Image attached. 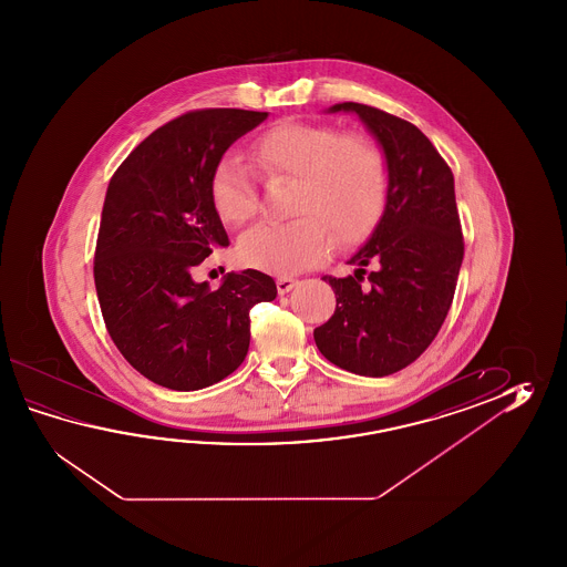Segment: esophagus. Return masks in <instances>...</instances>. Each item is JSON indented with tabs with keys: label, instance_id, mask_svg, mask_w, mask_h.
Segmentation results:
<instances>
[{
	"label": "esophagus",
	"instance_id": "34e87169",
	"mask_svg": "<svg viewBox=\"0 0 567 567\" xmlns=\"http://www.w3.org/2000/svg\"><path fill=\"white\" fill-rule=\"evenodd\" d=\"M296 284H298V281L291 278H278V281H276L279 293H288L289 289L296 288Z\"/></svg>",
	"mask_w": 567,
	"mask_h": 567
}]
</instances>
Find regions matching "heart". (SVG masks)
Listing matches in <instances>:
<instances>
[{
	"label": "heart",
	"instance_id": "obj_1",
	"mask_svg": "<svg viewBox=\"0 0 567 567\" xmlns=\"http://www.w3.org/2000/svg\"><path fill=\"white\" fill-rule=\"evenodd\" d=\"M266 176H289L298 186L288 223H261L237 241L241 264L271 276H293L322 261L330 233L338 243L361 239L381 217L386 196V162L379 145L312 123H281L255 144ZM208 196L217 217L243 225L257 208L255 172L237 152L213 168Z\"/></svg>",
	"mask_w": 567,
	"mask_h": 567
}]
</instances>
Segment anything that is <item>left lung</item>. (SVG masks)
Listing matches in <instances>:
<instances>
[{"label": "left lung", "mask_w": 567, "mask_h": 567, "mask_svg": "<svg viewBox=\"0 0 567 567\" xmlns=\"http://www.w3.org/2000/svg\"><path fill=\"white\" fill-rule=\"evenodd\" d=\"M354 113L383 150L385 210L347 261L354 274L326 276L337 310L313 330V340L340 369L385 377L432 344L452 306L464 257L454 176L410 121L352 101L326 109Z\"/></svg>", "instance_id": "obj_1"}]
</instances>
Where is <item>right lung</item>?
Returning <instances> with one entry per match:
<instances>
[{"label": "right lung", "instance_id": "1", "mask_svg": "<svg viewBox=\"0 0 567 567\" xmlns=\"http://www.w3.org/2000/svg\"><path fill=\"white\" fill-rule=\"evenodd\" d=\"M267 115L190 111L147 135L109 182L96 296L109 337L156 385L196 391L229 377L249 350V310L278 296L257 269L230 271L218 289L193 278L215 247L229 245L208 196L213 168Z\"/></svg>", "mask_w": 567, "mask_h": 567}]
</instances>
